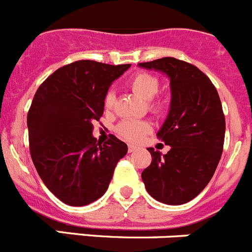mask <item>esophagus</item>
Here are the masks:
<instances>
[{
	"mask_svg": "<svg viewBox=\"0 0 252 252\" xmlns=\"http://www.w3.org/2000/svg\"><path fill=\"white\" fill-rule=\"evenodd\" d=\"M137 150V147L133 146V145H128V152H133Z\"/></svg>",
	"mask_w": 252,
	"mask_h": 252,
	"instance_id": "obj_1",
	"label": "esophagus"
}]
</instances>
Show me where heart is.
Wrapping results in <instances>:
<instances>
[{"label":"heart","instance_id":"1","mask_svg":"<svg viewBox=\"0 0 252 252\" xmlns=\"http://www.w3.org/2000/svg\"><path fill=\"white\" fill-rule=\"evenodd\" d=\"M130 89L132 90L133 94H136L140 98H142L146 102H150L155 98L160 90V81L156 76L151 73L140 72L136 73L130 80ZM115 102V94L114 91H108L105 96V107L111 108ZM161 106L158 103H151L150 108L152 111H158ZM151 131V125L146 121H135V120H127L122 121L117 126V133L121 136L124 140L130 142L141 141L145 135Z\"/></svg>","mask_w":252,"mask_h":252}]
</instances>
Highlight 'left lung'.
I'll return each mask as SVG.
<instances>
[{
	"instance_id": "left-lung-1",
	"label": "left lung",
	"mask_w": 252,
	"mask_h": 252,
	"mask_svg": "<svg viewBox=\"0 0 252 252\" xmlns=\"http://www.w3.org/2000/svg\"><path fill=\"white\" fill-rule=\"evenodd\" d=\"M138 66L165 73L171 89L170 110L158 132L170 151L147 149L152 161L142 181L155 200L186 204L206 188L221 158L225 116L220 97L210 78L188 62L163 57Z\"/></svg>"
}]
</instances>
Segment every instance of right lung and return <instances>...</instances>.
I'll return each instance as SVG.
<instances>
[{"label": "right lung", "mask_w": 252, "mask_h": 252, "mask_svg": "<svg viewBox=\"0 0 252 252\" xmlns=\"http://www.w3.org/2000/svg\"><path fill=\"white\" fill-rule=\"evenodd\" d=\"M131 64L82 60L55 71L38 87L29 115L30 151L43 184L62 202L85 206L106 192L127 145L111 135L96 144L94 122L105 96Z\"/></svg>", "instance_id": "1"}]
</instances>
